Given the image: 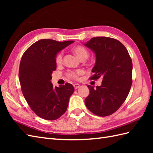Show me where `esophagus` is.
Masks as SVG:
<instances>
[{"label": "esophagus", "mask_w": 153, "mask_h": 153, "mask_svg": "<svg viewBox=\"0 0 153 153\" xmlns=\"http://www.w3.org/2000/svg\"><path fill=\"white\" fill-rule=\"evenodd\" d=\"M73 85H74V89H77V88H79V86H80L79 84H77V83H74Z\"/></svg>", "instance_id": "esophagus-1"}]
</instances>
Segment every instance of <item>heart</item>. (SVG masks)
Returning a JSON list of instances; mask_svg holds the SVG:
<instances>
[{
  "label": "heart",
  "instance_id": "1",
  "mask_svg": "<svg viewBox=\"0 0 153 153\" xmlns=\"http://www.w3.org/2000/svg\"><path fill=\"white\" fill-rule=\"evenodd\" d=\"M72 51L74 53L76 54L77 58H79V59L82 60H84L85 59H86V58H87V57L89 56V51H87V48H85V47H83L82 46H80V45L73 47ZM62 56H63L62 53H60L57 54V56H56V64H59L62 62ZM81 74H82V71L81 70H78L77 71H69V72L67 74V76L68 78L76 80L78 79V76Z\"/></svg>",
  "mask_w": 153,
  "mask_h": 153
}]
</instances>
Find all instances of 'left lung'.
<instances>
[{
  "mask_svg": "<svg viewBox=\"0 0 153 153\" xmlns=\"http://www.w3.org/2000/svg\"><path fill=\"white\" fill-rule=\"evenodd\" d=\"M85 46L94 52L96 62L91 79L102 77L100 86L87 85L90 93L85 103L91 112L99 116L115 112L130 91L132 84V61L128 50L115 39L93 37Z\"/></svg>",
  "mask_w": 153,
  "mask_h": 153,
  "instance_id": "left-lung-1",
  "label": "left lung"
}]
</instances>
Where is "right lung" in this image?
Here are the masks:
<instances>
[{
  "label": "right lung",
  "mask_w": 153,
  "mask_h": 153,
  "mask_svg": "<svg viewBox=\"0 0 153 153\" xmlns=\"http://www.w3.org/2000/svg\"><path fill=\"white\" fill-rule=\"evenodd\" d=\"M74 42L39 40L22 57L19 79L23 95L31 109L41 118L55 120L66 111L74 91L73 85L66 83L54 87L51 80L56 69L57 53Z\"/></svg>",
  "instance_id": "add662e5"
}]
</instances>
